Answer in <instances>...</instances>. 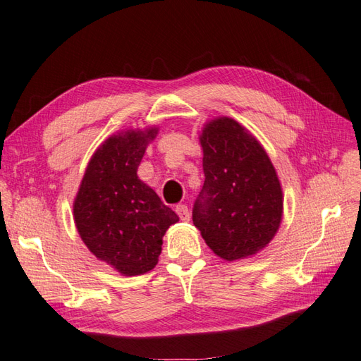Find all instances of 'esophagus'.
Returning a JSON list of instances; mask_svg holds the SVG:
<instances>
[{"instance_id":"esophagus-1","label":"esophagus","mask_w":361,"mask_h":361,"mask_svg":"<svg viewBox=\"0 0 361 361\" xmlns=\"http://www.w3.org/2000/svg\"><path fill=\"white\" fill-rule=\"evenodd\" d=\"M175 212H177V215L180 216L181 221H189L190 219V214H189V209H188L186 204L175 206Z\"/></svg>"}]
</instances>
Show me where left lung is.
<instances>
[{
	"label": "left lung",
	"mask_w": 361,
	"mask_h": 361,
	"mask_svg": "<svg viewBox=\"0 0 361 361\" xmlns=\"http://www.w3.org/2000/svg\"><path fill=\"white\" fill-rule=\"evenodd\" d=\"M204 186L192 219L206 244L226 261L253 256L281 226V181L261 143L230 117L210 120L200 135Z\"/></svg>",
	"instance_id": "1"
}]
</instances>
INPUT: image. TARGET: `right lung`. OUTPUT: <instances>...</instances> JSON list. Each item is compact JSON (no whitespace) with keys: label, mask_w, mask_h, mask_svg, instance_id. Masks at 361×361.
<instances>
[{"label":"right lung","mask_w":361,"mask_h":361,"mask_svg":"<svg viewBox=\"0 0 361 361\" xmlns=\"http://www.w3.org/2000/svg\"><path fill=\"white\" fill-rule=\"evenodd\" d=\"M159 128L108 137L92 154L73 202L76 228L97 259L123 276L151 271L163 236L178 216L137 177L146 146Z\"/></svg>","instance_id":"obj_1"}]
</instances>
